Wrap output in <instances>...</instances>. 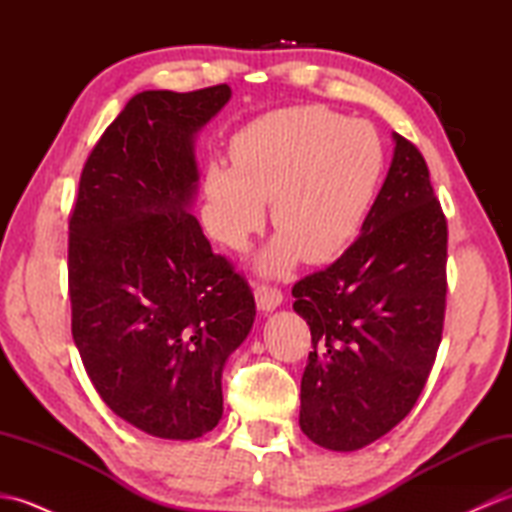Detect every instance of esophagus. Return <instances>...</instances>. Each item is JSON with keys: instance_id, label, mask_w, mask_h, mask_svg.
Listing matches in <instances>:
<instances>
[{"instance_id": "1", "label": "esophagus", "mask_w": 512, "mask_h": 512, "mask_svg": "<svg viewBox=\"0 0 512 512\" xmlns=\"http://www.w3.org/2000/svg\"><path fill=\"white\" fill-rule=\"evenodd\" d=\"M255 301H257V308L262 312H273L281 306V301H284V295H281V290L277 288H268V286H257L255 288Z\"/></svg>"}]
</instances>
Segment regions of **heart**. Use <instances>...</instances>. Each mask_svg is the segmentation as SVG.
<instances>
[{"label": "heart", "instance_id": "b5f03b06", "mask_svg": "<svg viewBox=\"0 0 512 512\" xmlns=\"http://www.w3.org/2000/svg\"><path fill=\"white\" fill-rule=\"evenodd\" d=\"M231 160L233 167H206V224L226 248L246 250L270 202L279 231L259 255L257 270L281 277L301 257L325 264L354 242L376 198L385 156L369 123L299 105L239 129Z\"/></svg>", "mask_w": 512, "mask_h": 512}]
</instances>
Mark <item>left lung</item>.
<instances>
[{"instance_id":"obj_1","label":"left lung","mask_w":512,"mask_h":512,"mask_svg":"<svg viewBox=\"0 0 512 512\" xmlns=\"http://www.w3.org/2000/svg\"><path fill=\"white\" fill-rule=\"evenodd\" d=\"M394 138L387 178L356 242L292 288L312 350L299 427L330 451L383 438L416 405L436 361L447 297V220L429 169Z\"/></svg>"}]
</instances>
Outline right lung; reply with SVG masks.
I'll return each instance as SVG.
<instances>
[{
    "instance_id": "obj_1",
    "label": "right lung",
    "mask_w": 512,
    "mask_h": 512,
    "mask_svg": "<svg viewBox=\"0 0 512 512\" xmlns=\"http://www.w3.org/2000/svg\"><path fill=\"white\" fill-rule=\"evenodd\" d=\"M228 85L136 94L85 162L70 217L72 336L118 418L195 440L222 418V372L255 321L242 275L189 213L195 138Z\"/></svg>"
}]
</instances>
